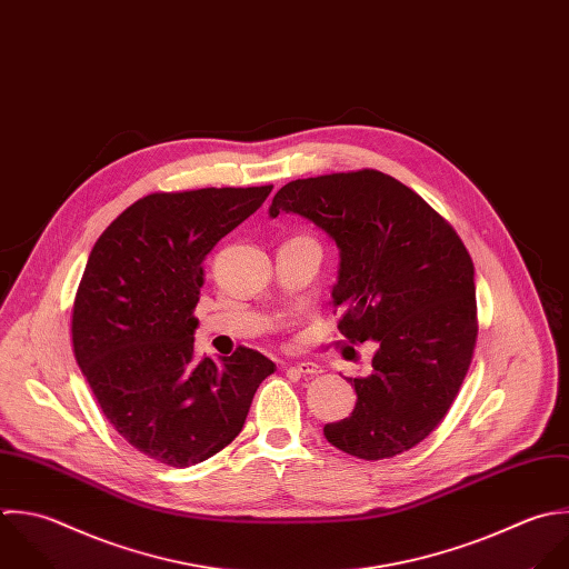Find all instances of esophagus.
<instances>
[{"mask_svg": "<svg viewBox=\"0 0 569 569\" xmlns=\"http://www.w3.org/2000/svg\"><path fill=\"white\" fill-rule=\"evenodd\" d=\"M292 368H295L299 375H303V377H317V375L323 372L321 366L315 363V361H299V363H295Z\"/></svg>", "mask_w": 569, "mask_h": 569, "instance_id": "1", "label": "esophagus"}]
</instances>
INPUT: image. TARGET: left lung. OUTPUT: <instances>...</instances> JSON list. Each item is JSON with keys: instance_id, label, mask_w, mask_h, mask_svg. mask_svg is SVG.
Instances as JSON below:
<instances>
[{"instance_id": "obj_1", "label": "left lung", "mask_w": 569, "mask_h": 569, "mask_svg": "<svg viewBox=\"0 0 569 569\" xmlns=\"http://www.w3.org/2000/svg\"><path fill=\"white\" fill-rule=\"evenodd\" d=\"M299 214L339 248L332 288L341 335L375 341L357 403L323 437L381 461L421 443L448 415L477 343L475 263L459 234L408 186L379 172L286 183L268 214Z\"/></svg>"}]
</instances>
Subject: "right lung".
Segmentation results:
<instances>
[{"instance_id":"right-lung-1","label":"right lung","mask_w":569,"mask_h":569,"mask_svg":"<svg viewBox=\"0 0 569 569\" xmlns=\"http://www.w3.org/2000/svg\"><path fill=\"white\" fill-rule=\"evenodd\" d=\"M270 190L148 194L103 230L88 257L72 308L74 359L114 430L159 463L188 468L223 450L274 372L250 348L199 359L192 317L206 254Z\"/></svg>"}]
</instances>
